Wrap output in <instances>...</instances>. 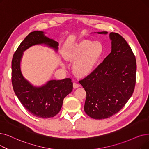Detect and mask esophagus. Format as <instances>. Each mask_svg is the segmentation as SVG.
Instances as JSON below:
<instances>
[{
  "label": "esophagus",
  "mask_w": 149,
  "mask_h": 149,
  "mask_svg": "<svg viewBox=\"0 0 149 149\" xmlns=\"http://www.w3.org/2000/svg\"><path fill=\"white\" fill-rule=\"evenodd\" d=\"M80 86V85L79 83H73V87L74 88H79Z\"/></svg>",
  "instance_id": "34e87169"
}]
</instances>
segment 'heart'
<instances>
[{
    "mask_svg": "<svg viewBox=\"0 0 149 149\" xmlns=\"http://www.w3.org/2000/svg\"><path fill=\"white\" fill-rule=\"evenodd\" d=\"M103 51V47L100 42L85 40L67 51L66 59L75 60L74 64L75 72L80 77H85L91 73Z\"/></svg>",
    "mask_w": 149,
    "mask_h": 149,
    "instance_id": "heart-1",
    "label": "heart"
}]
</instances>
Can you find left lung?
Here are the masks:
<instances>
[{
	"mask_svg": "<svg viewBox=\"0 0 149 149\" xmlns=\"http://www.w3.org/2000/svg\"><path fill=\"white\" fill-rule=\"evenodd\" d=\"M109 37L111 52L79 81L86 93L84 110L95 119L109 118L118 113L132 97L136 84V61L131 47L117 33L111 32Z\"/></svg>",
	"mask_w": 149,
	"mask_h": 149,
	"instance_id": "8db88e82",
	"label": "left lung"
}]
</instances>
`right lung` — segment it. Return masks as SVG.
I'll return each mask as SVG.
<instances>
[{"instance_id": "right-lung-1", "label": "right lung", "mask_w": 149, "mask_h": 149, "mask_svg": "<svg viewBox=\"0 0 149 149\" xmlns=\"http://www.w3.org/2000/svg\"><path fill=\"white\" fill-rule=\"evenodd\" d=\"M44 44L58 49V42L50 40L43 31L31 32L15 52L11 64V81L14 91L22 105L32 115L40 118H53L60 111L64 98L73 89L70 79L50 80L37 88L25 80L21 73L20 63L23 52L35 44Z\"/></svg>"}]
</instances>
